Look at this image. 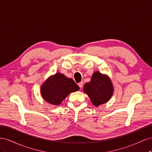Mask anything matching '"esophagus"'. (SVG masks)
Returning <instances> with one entry per match:
<instances>
[{"instance_id":"1","label":"esophagus","mask_w":152,"mask_h":152,"mask_svg":"<svg viewBox=\"0 0 152 152\" xmlns=\"http://www.w3.org/2000/svg\"><path fill=\"white\" fill-rule=\"evenodd\" d=\"M83 84H84V82H79V84H78V85H79V87L81 89L82 87H83Z\"/></svg>"}]
</instances>
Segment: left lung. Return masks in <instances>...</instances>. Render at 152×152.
<instances>
[{
	"label": "left lung",
	"instance_id": "left-lung-1",
	"mask_svg": "<svg viewBox=\"0 0 152 152\" xmlns=\"http://www.w3.org/2000/svg\"><path fill=\"white\" fill-rule=\"evenodd\" d=\"M84 91L96 107L107 103L113 94V86L109 78L96 72L89 82L85 84Z\"/></svg>",
	"mask_w": 152,
	"mask_h": 152
}]
</instances>
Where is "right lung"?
<instances>
[{
    "mask_svg": "<svg viewBox=\"0 0 152 152\" xmlns=\"http://www.w3.org/2000/svg\"><path fill=\"white\" fill-rule=\"evenodd\" d=\"M79 90L74 80L57 73L44 82L41 87V94L47 102L59 105L69 94Z\"/></svg>",
    "mask_w": 152,
    "mask_h": 152,
    "instance_id": "add662e5",
    "label": "right lung"
}]
</instances>
